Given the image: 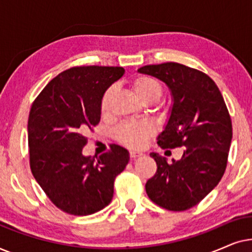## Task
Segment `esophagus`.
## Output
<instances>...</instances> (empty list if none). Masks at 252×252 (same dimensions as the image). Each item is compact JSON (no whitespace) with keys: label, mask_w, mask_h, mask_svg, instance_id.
Listing matches in <instances>:
<instances>
[{"label":"esophagus","mask_w":252,"mask_h":252,"mask_svg":"<svg viewBox=\"0 0 252 252\" xmlns=\"http://www.w3.org/2000/svg\"><path fill=\"white\" fill-rule=\"evenodd\" d=\"M142 156V154L141 153H137V151H130L129 153V157L132 158V159H135V158Z\"/></svg>","instance_id":"34e87169"}]
</instances>
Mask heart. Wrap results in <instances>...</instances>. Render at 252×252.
I'll list each match as a JSON object with an SVG mask.
<instances>
[{
	"instance_id": "heart-1",
	"label": "heart",
	"mask_w": 252,
	"mask_h": 252,
	"mask_svg": "<svg viewBox=\"0 0 252 252\" xmlns=\"http://www.w3.org/2000/svg\"><path fill=\"white\" fill-rule=\"evenodd\" d=\"M134 94L141 102L146 104L157 102L163 94V87L156 78L147 74L135 75L130 80ZM115 86H110L103 93L101 98V112L108 115L111 109V102L115 96ZM155 134L154 126L146 122H127L123 123L115 129V137L120 142L130 149H141L147 144V141Z\"/></svg>"
}]
</instances>
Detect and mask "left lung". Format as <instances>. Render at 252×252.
Instances as JSON below:
<instances>
[{
  "label": "left lung",
  "mask_w": 252,
  "mask_h": 252,
  "mask_svg": "<svg viewBox=\"0 0 252 252\" xmlns=\"http://www.w3.org/2000/svg\"><path fill=\"white\" fill-rule=\"evenodd\" d=\"M137 71L165 82L173 97L158 146L185 147L181 159L171 164L165 157L150 154L157 171L147 181L146 191L161 208L185 211L198 204L225 173L233 136L228 109L216 82L196 68L167 62Z\"/></svg>",
  "instance_id": "8db88e82"
}]
</instances>
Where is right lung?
Wrapping results in <instances>:
<instances>
[{"label": "right lung", "instance_id": "obj_1", "mask_svg": "<svg viewBox=\"0 0 252 252\" xmlns=\"http://www.w3.org/2000/svg\"><path fill=\"white\" fill-rule=\"evenodd\" d=\"M125 73L120 66H74L55 77L29 116L31 171L51 202L73 216L104 209L129 154L112 144L97 159L84 156L85 135L101 119L103 93Z\"/></svg>", "mask_w": 252, "mask_h": 252}]
</instances>
